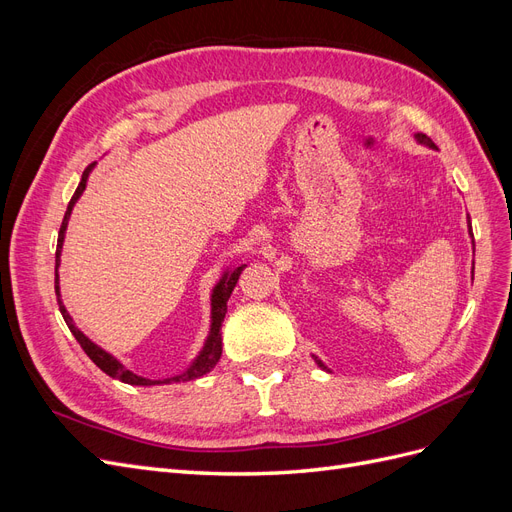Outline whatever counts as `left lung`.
<instances>
[{
	"instance_id": "8db88e82",
	"label": "left lung",
	"mask_w": 512,
	"mask_h": 512,
	"mask_svg": "<svg viewBox=\"0 0 512 512\" xmlns=\"http://www.w3.org/2000/svg\"><path fill=\"white\" fill-rule=\"evenodd\" d=\"M416 141H418V143H423V145H427V147H433V149H436V145H433V141H431V138H429L427 134H416ZM470 232H472V226H470ZM316 363H318L322 369H327V367H324L318 359H316Z\"/></svg>"
}]
</instances>
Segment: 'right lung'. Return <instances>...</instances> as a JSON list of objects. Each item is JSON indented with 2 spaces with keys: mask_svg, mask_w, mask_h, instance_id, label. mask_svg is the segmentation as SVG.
I'll return each mask as SVG.
<instances>
[{
  "mask_svg": "<svg viewBox=\"0 0 512 512\" xmlns=\"http://www.w3.org/2000/svg\"><path fill=\"white\" fill-rule=\"evenodd\" d=\"M91 168H94V164H89L85 170H83V177H81V183L79 188H76L74 196L70 198V205L66 209V215H64V222H61V228H59V237H57V252H55V294H57V303H59V312L61 316H64L68 329L72 331V335L76 337V342L81 344V348L85 350V354L89 356L91 361H94L104 374H108L111 378H117L121 382L126 384H136V386H151V384H170V382H188V380H196L200 376H205L207 371H211L215 367V363L220 361L222 356V322H224V316H226V309H228V299L232 290H235L237 286V280L241 271L245 269V265L237 267L235 271L230 273H224V277L220 280V284L213 288V294H211V331H209V337L207 342L203 346V350H200V354L196 356V361L190 365V369H185L183 374L179 376H173V378H166V380H149V378H143V376H136L132 374L130 369L123 367L115 356H111L108 352H104L102 348H98L91 339H87L79 329L74 327V322L70 318V314L66 312L64 303H61L59 299V277H57V267H59V256H61V245H64V235H66V228H68V218L72 213V207L76 200L81 198L85 185H87V177L91 173Z\"/></svg>",
  "mask_w": 512,
  "mask_h": 512,
  "instance_id": "1",
  "label": "right lung"
}]
</instances>
